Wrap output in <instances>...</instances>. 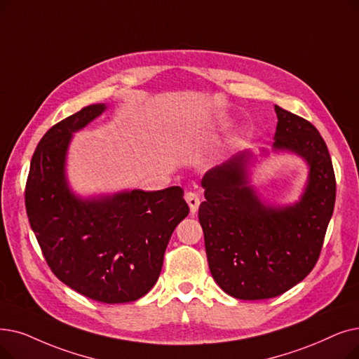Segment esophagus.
I'll return each instance as SVG.
<instances>
[{"label": "esophagus", "mask_w": 359, "mask_h": 359, "mask_svg": "<svg viewBox=\"0 0 359 359\" xmlns=\"http://www.w3.org/2000/svg\"><path fill=\"white\" fill-rule=\"evenodd\" d=\"M184 198H186V202H188V205H189V208H191V212H196V211H198V207H199V204H201V196H199V194H198V192H194V191H189V192H186Z\"/></svg>", "instance_id": "1"}]
</instances>
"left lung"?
<instances>
[{
  "mask_svg": "<svg viewBox=\"0 0 359 359\" xmlns=\"http://www.w3.org/2000/svg\"><path fill=\"white\" fill-rule=\"evenodd\" d=\"M274 110V149L296 152L309 165L298 204L262 205L248 186L243 154L208 170L201 182L205 201L198 218L210 271L226 293L245 301L276 298L302 282L320 258L334 210V170L320 132L278 105Z\"/></svg>",
  "mask_w": 359,
  "mask_h": 359,
  "instance_id": "8db88e82",
  "label": "left lung"
}]
</instances>
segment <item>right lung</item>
<instances>
[{"instance_id": "obj_1", "label": "right lung", "mask_w": 359, "mask_h": 359, "mask_svg": "<svg viewBox=\"0 0 359 359\" xmlns=\"http://www.w3.org/2000/svg\"><path fill=\"white\" fill-rule=\"evenodd\" d=\"M105 110L82 108L38 144L25 189L30 227L51 271L69 287L105 304L132 302L157 283L176 226L189 214L180 186L79 199L65 177L72 133Z\"/></svg>"}]
</instances>
